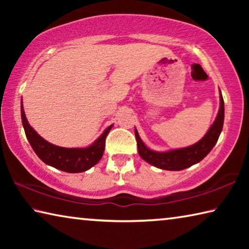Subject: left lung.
I'll return each mask as SVG.
<instances>
[{"mask_svg":"<svg viewBox=\"0 0 249 249\" xmlns=\"http://www.w3.org/2000/svg\"><path fill=\"white\" fill-rule=\"evenodd\" d=\"M221 92V90H220ZM224 123V101L222 93H220V109L214 123L211 126L203 138L196 144L185 147V148L169 150V151H155L149 149L138 135L135 128V137L137 141V149L141 157L150 165L160 169L178 171L191 167L192 165L200 162L208 155L220 137V134Z\"/></svg>","mask_w":249,"mask_h":249,"instance_id":"obj_1","label":"left lung"}]
</instances>
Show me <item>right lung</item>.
Masks as SVG:
<instances>
[{"label":"right lung","instance_id":"add662e5","mask_svg":"<svg viewBox=\"0 0 249 249\" xmlns=\"http://www.w3.org/2000/svg\"><path fill=\"white\" fill-rule=\"evenodd\" d=\"M20 116H22L25 134L36 155L47 165L61 171L70 172V174L86 171L100 161L105 148V138L113 126L109 125L98 140L89 147L65 148V147L50 144L36 133V130L29 125L25 116L23 102L20 104Z\"/></svg>","mask_w":249,"mask_h":249}]
</instances>
